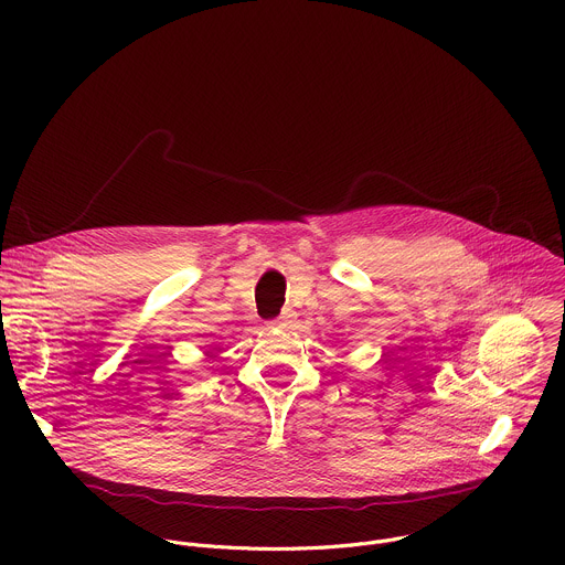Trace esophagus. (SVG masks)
I'll return each instance as SVG.
<instances>
[{"label": "esophagus", "mask_w": 565, "mask_h": 565, "mask_svg": "<svg viewBox=\"0 0 565 565\" xmlns=\"http://www.w3.org/2000/svg\"><path fill=\"white\" fill-rule=\"evenodd\" d=\"M292 319H295V312L290 310V308H286L275 321H270V327H279V329H286V327H290L292 324Z\"/></svg>", "instance_id": "esophagus-1"}]
</instances>
